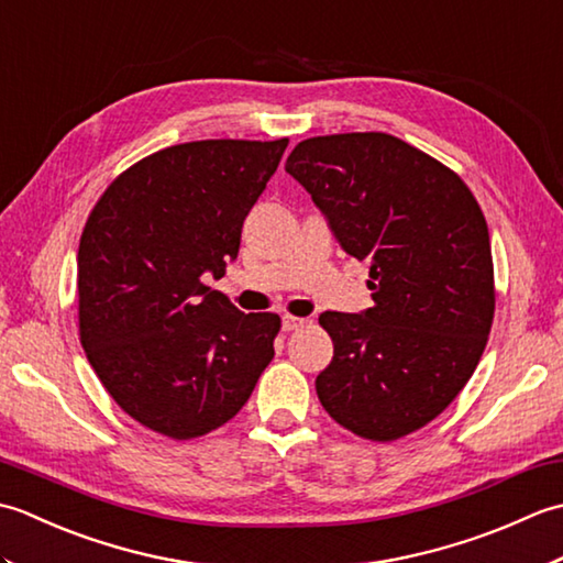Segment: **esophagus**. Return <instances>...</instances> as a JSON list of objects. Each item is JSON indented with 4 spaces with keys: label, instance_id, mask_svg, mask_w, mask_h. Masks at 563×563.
Segmentation results:
<instances>
[{
    "label": "esophagus",
    "instance_id": "1",
    "mask_svg": "<svg viewBox=\"0 0 563 563\" xmlns=\"http://www.w3.org/2000/svg\"><path fill=\"white\" fill-rule=\"evenodd\" d=\"M302 327H307V319H302V317H283V331H297V329H302Z\"/></svg>",
    "mask_w": 563,
    "mask_h": 563
}]
</instances>
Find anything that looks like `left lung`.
<instances>
[{"label": "left lung", "instance_id": "8db88e82", "mask_svg": "<svg viewBox=\"0 0 563 563\" xmlns=\"http://www.w3.org/2000/svg\"><path fill=\"white\" fill-rule=\"evenodd\" d=\"M345 254L369 266L373 307L324 312L327 413L367 440L433 421L479 365L494 321V261L462 178L387 133L309 137L285 162Z\"/></svg>", "mask_w": 563, "mask_h": 563}]
</instances>
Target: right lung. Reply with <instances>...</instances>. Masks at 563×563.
Returning a JSON list of instances; mask_svg holds the SVG:
<instances>
[{
	"label": "right lung",
	"instance_id": "obj_1",
	"mask_svg": "<svg viewBox=\"0 0 563 563\" xmlns=\"http://www.w3.org/2000/svg\"><path fill=\"white\" fill-rule=\"evenodd\" d=\"M288 137L200 140L150 154L106 188L77 254L79 339L137 423L190 440L249 401L273 361L278 314H244L222 278Z\"/></svg>",
	"mask_w": 563,
	"mask_h": 563
}]
</instances>
